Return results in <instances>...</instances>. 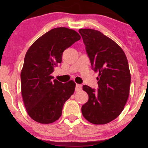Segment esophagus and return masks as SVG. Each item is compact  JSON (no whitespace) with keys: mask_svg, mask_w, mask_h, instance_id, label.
Wrapping results in <instances>:
<instances>
[{"mask_svg":"<svg viewBox=\"0 0 148 148\" xmlns=\"http://www.w3.org/2000/svg\"><path fill=\"white\" fill-rule=\"evenodd\" d=\"M82 90V86L80 84H76L75 87V91L76 92H79V91H81Z\"/></svg>","mask_w":148,"mask_h":148,"instance_id":"1","label":"esophagus"}]
</instances>
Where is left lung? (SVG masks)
<instances>
[{
	"label": "left lung",
	"instance_id": "left-lung-1",
	"mask_svg": "<svg viewBox=\"0 0 148 148\" xmlns=\"http://www.w3.org/2000/svg\"><path fill=\"white\" fill-rule=\"evenodd\" d=\"M79 32L92 69L99 73L98 90L83 86L89 99L82 107V114L93 124H106L122 112L128 99L131 84L128 60L122 48L100 32L80 29Z\"/></svg>",
	"mask_w": 148,
	"mask_h": 148
}]
</instances>
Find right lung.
<instances>
[{
    "mask_svg": "<svg viewBox=\"0 0 148 148\" xmlns=\"http://www.w3.org/2000/svg\"><path fill=\"white\" fill-rule=\"evenodd\" d=\"M81 39L77 32L56 27L30 46L21 73V94L29 116L36 122L49 124L58 120L62 107L73 94L75 83L53 79L54 66L61 63L64 50Z\"/></svg>",
    "mask_w": 148,
    "mask_h": 148,
    "instance_id": "add662e5",
    "label": "right lung"
}]
</instances>
